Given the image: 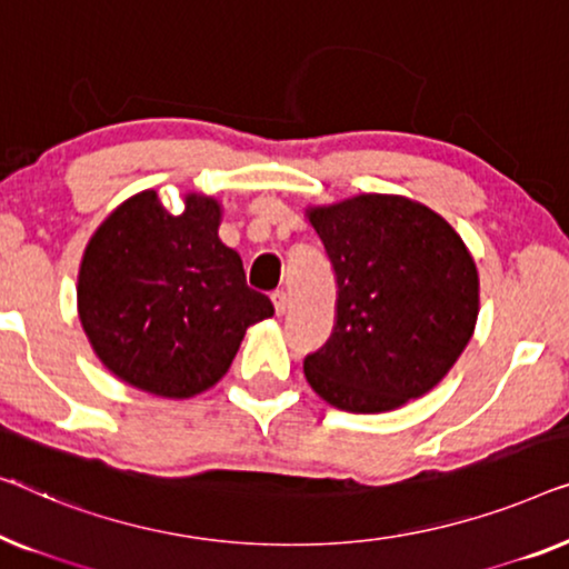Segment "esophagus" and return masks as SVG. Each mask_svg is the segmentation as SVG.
<instances>
[{
    "label": "esophagus",
    "instance_id": "obj_1",
    "mask_svg": "<svg viewBox=\"0 0 569 569\" xmlns=\"http://www.w3.org/2000/svg\"><path fill=\"white\" fill-rule=\"evenodd\" d=\"M270 299H273L276 315H278V317H283V315H286V309H288V296H286V291H276L273 296H270Z\"/></svg>",
    "mask_w": 569,
    "mask_h": 569
}]
</instances>
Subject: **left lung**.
Wrapping results in <instances>:
<instances>
[{
    "mask_svg": "<svg viewBox=\"0 0 569 569\" xmlns=\"http://www.w3.org/2000/svg\"><path fill=\"white\" fill-rule=\"evenodd\" d=\"M332 262L330 340L303 376L346 412H389L428 395L475 335L479 273L456 229L405 196L363 193L309 206Z\"/></svg>",
    "mask_w": 569,
    "mask_h": 569,
    "instance_id": "obj_1",
    "label": "left lung"
}]
</instances>
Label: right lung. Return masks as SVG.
I'll list each match as a JSON object with an SVG mask.
<instances>
[{"label": "right lung", "instance_id": "1", "mask_svg": "<svg viewBox=\"0 0 569 569\" xmlns=\"http://www.w3.org/2000/svg\"><path fill=\"white\" fill-rule=\"evenodd\" d=\"M219 223L213 196L186 193L182 211L170 213L157 190H141L84 247L79 322L100 363L147 395L188 399L211 389L247 327L273 317Z\"/></svg>", "mask_w": 569, "mask_h": 569}]
</instances>
